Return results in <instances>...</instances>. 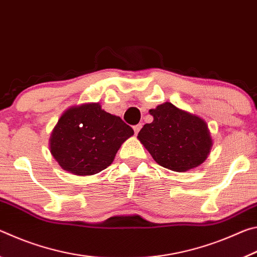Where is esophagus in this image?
Segmentation results:
<instances>
[{"instance_id":"esophagus-1","label":"esophagus","mask_w":257,"mask_h":257,"mask_svg":"<svg viewBox=\"0 0 257 257\" xmlns=\"http://www.w3.org/2000/svg\"><path fill=\"white\" fill-rule=\"evenodd\" d=\"M142 127H143V124L142 123H138V124H136V125H134V132H135V134H138L139 133V130L142 129Z\"/></svg>"}]
</instances>
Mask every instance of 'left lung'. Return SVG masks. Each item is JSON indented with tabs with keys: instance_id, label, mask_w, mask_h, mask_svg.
<instances>
[{
	"instance_id": "obj_1",
	"label": "left lung",
	"mask_w": 257,
	"mask_h": 257,
	"mask_svg": "<svg viewBox=\"0 0 257 257\" xmlns=\"http://www.w3.org/2000/svg\"><path fill=\"white\" fill-rule=\"evenodd\" d=\"M153 122L144 124L137 138L156 163L184 172L202 164L210 154L212 138L205 121L165 102L150 110Z\"/></svg>"
}]
</instances>
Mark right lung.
<instances>
[{
    "label": "right lung",
    "instance_id": "obj_1",
    "mask_svg": "<svg viewBox=\"0 0 257 257\" xmlns=\"http://www.w3.org/2000/svg\"><path fill=\"white\" fill-rule=\"evenodd\" d=\"M134 130L99 103L72 106L63 113L50 137V151L63 170L92 176L110 165Z\"/></svg>",
    "mask_w": 257,
    "mask_h": 257
}]
</instances>
